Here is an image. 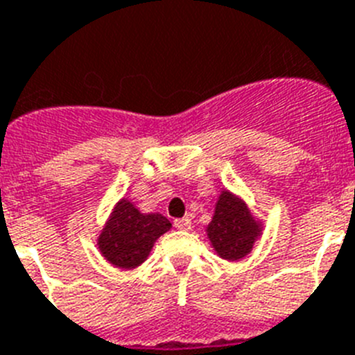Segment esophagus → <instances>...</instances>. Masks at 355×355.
<instances>
[{"label":"esophagus","instance_id":"34e87169","mask_svg":"<svg viewBox=\"0 0 355 355\" xmlns=\"http://www.w3.org/2000/svg\"><path fill=\"white\" fill-rule=\"evenodd\" d=\"M174 227L181 229V231H188V229L192 227V222H190V218H188V216H183V218H175Z\"/></svg>","mask_w":355,"mask_h":355}]
</instances>
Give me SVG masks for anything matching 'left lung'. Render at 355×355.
<instances>
[{"instance_id": "8db88e82", "label": "left lung", "mask_w": 355, "mask_h": 355, "mask_svg": "<svg viewBox=\"0 0 355 355\" xmlns=\"http://www.w3.org/2000/svg\"><path fill=\"white\" fill-rule=\"evenodd\" d=\"M261 233L245 202L229 192H222L215 206V215L208 225V236L220 258L236 261L245 258Z\"/></svg>"}]
</instances>
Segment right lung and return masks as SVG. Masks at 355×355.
Masks as SVG:
<instances>
[{
  "label": "right lung",
  "mask_w": 355,
  "mask_h": 355,
  "mask_svg": "<svg viewBox=\"0 0 355 355\" xmlns=\"http://www.w3.org/2000/svg\"><path fill=\"white\" fill-rule=\"evenodd\" d=\"M171 229V222L159 213L144 215L122 199L97 238L101 254L119 268H135L146 261L155 241Z\"/></svg>",
  "instance_id": "add662e5"
}]
</instances>
